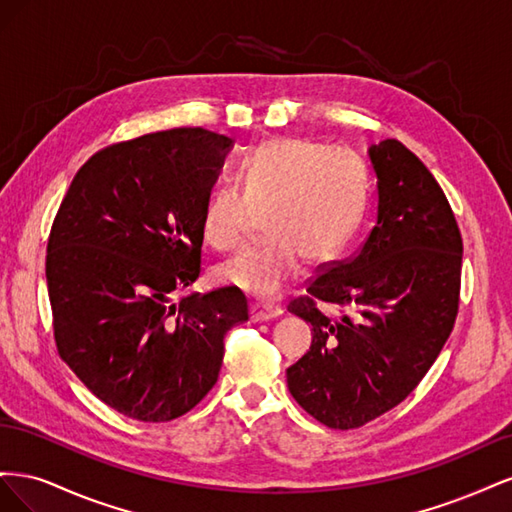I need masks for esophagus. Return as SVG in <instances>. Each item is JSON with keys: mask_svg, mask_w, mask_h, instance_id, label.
Returning a JSON list of instances; mask_svg holds the SVG:
<instances>
[{"mask_svg": "<svg viewBox=\"0 0 512 512\" xmlns=\"http://www.w3.org/2000/svg\"><path fill=\"white\" fill-rule=\"evenodd\" d=\"M277 316H282V309L275 305H265V303H252L250 305V320L252 322H267Z\"/></svg>", "mask_w": 512, "mask_h": 512, "instance_id": "esophagus-1", "label": "esophagus"}]
</instances>
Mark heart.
Returning <instances> with one entry per match:
<instances>
[{
  "label": "heart",
  "instance_id": "heart-1",
  "mask_svg": "<svg viewBox=\"0 0 512 512\" xmlns=\"http://www.w3.org/2000/svg\"><path fill=\"white\" fill-rule=\"evenodd\" d=\"M239 185L215 190L203 211V237L237 250L254 215L267 213L269 241L230 258L215 280L256 299H275L297 282L305 260L324 265L344 252L365 209L363 168L352 153L307 138H273L239 166Z\"/></svg>",
  "mask_w": 512,
  "mask_h": 512
}]
</instances>
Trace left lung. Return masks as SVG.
I'll use <instances>...</instances> for the list:
<instances>
[{
	"instance_id": "left-lung-1",
	"label": "left lung",
	"mask_w": 512,
	"mask_h": 512,
	"mask_svg": "<svg viewBox=\"0 0 512 512\" xmlns=\"http://www.w3.org/2000/svg\"><path fill=\"white\" fill-rule=\"evenodd\" d=\"M367 153L376 226L288 307L314 331L307 354L286 369L288 391L331 429H356L401 404L438 359L459 307L463 243L438 181L395 138ZM316 302L345 316L331 321Z\"/></svg>"
}]
</instances>
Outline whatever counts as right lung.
I'll use <instances>...</instances> for the list:
<instances>
[{
    "instance_id": "obj_1",
    "label": "right lung",
    "mask_w": 512,
    "mask_h": 512,
    "mask_svg": "<svg viewBox=\"0 0 512 512\" xmlns=\"http://www.w3.org/2000/svg\"><path fill=\"white\" fill-rule=\"evenodd\" d=\"M232 138L175 128L91 156L46 247L59 356L106 406L164 423L213 384L224 335L247 320L237 288L175 299L196 282L203 211Z\"/></svg>"
}]
</instances>
